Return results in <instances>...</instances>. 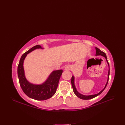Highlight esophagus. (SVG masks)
I'll list each match as a JSON object with an SVG mask.
<instances>
[{
  "instance_id": "esophagus-1",
  "label": "esophagus",
  "mask_w": 125,
  "mask_h": 125,
  "mask_svg": "<svg viewBox=\"0 0 125 125\" xmlns=\"http://www.w3.org/2000/svg\"><path fill=\"white\" fill-rule=\"evenodd\" d=\"M70 68V67L69 66H65V69H66V70L69 69Z\"/></svg>"
}]
</instances>
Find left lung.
Wrapping results in <instances>:
<instances>
[{
	"mask_svg": "<svg viewBox=\"0 0 125 125\" xmlns=\"http://www.w3.org/2000/svg\"><path fill=\"white\" fill-rule=\"evenodd\" d=\"M96 49V56H99V55H101L102 56H103L105 58L106 60V61L107 62V64L108 65V67H109V70H108V78H107V83L105 84V87L99 93H98V94H94V95H88V96H87V95H82L81 94H80L77 91L76 88H75V84H74V76H73L71 77V84H72V87H73V92L75 94V95L78 97L79 98H80V99H83V100H89V99H92V98H95L96 97V96L99 95L100 94H101L102 93V92L104 90V89H105L106 87L107 86V84L108 83V79H109V63H108V62L107 61V57H106V55L105 54V52H103L101 51L100 50H99L98 48H95Z\"/></svg>",
	"mask_w": 125,
	"mask_h": 125,
	"instance_id": "left-lung-1",
	"label": "left lung"
}]
</instances>
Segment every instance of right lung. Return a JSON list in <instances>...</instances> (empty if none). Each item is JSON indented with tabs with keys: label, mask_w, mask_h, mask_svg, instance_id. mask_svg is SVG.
Returning <instances> with one entry per match:
<instances>
[{
	"label": "right lung",
	"mask_w": 125,
	"mask_h": 125,
	"mask_svg": "<svg viewBox=\"0 0 125 125\" xmlns=\"http://www.w3.org/2000/svg\"><path fill=\"white\" fill-rule=\"evenodd\" d=\"M37 49L43 48L41 45H36L23 54L18 66V75L20 86L26 95L35 100H45L55 94L63 70L61 69L53 71L46 81L42 84H35L29 83L25 77L23 63L27 55Z\"/></svg>",
	"instance_id": "obj_1"
}]
</instances>
